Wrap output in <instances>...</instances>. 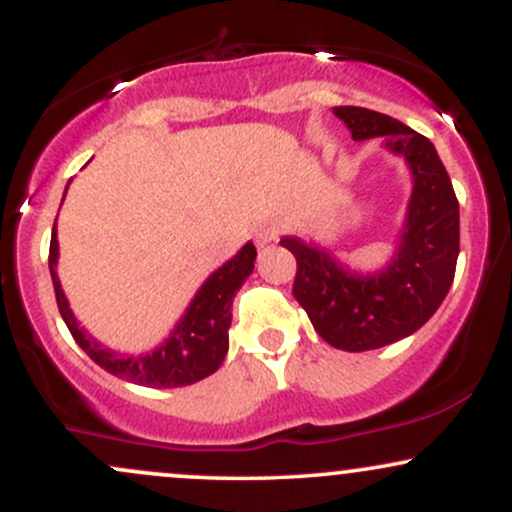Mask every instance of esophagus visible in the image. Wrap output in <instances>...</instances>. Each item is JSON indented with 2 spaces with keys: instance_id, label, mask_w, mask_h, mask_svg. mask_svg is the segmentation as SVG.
I'll return each instance as SVG.
<instances>
[{
  "instance_id": "esophagus-1",
  "label": "esophagus",
  "mask_w": 512,
  "mask_h": 512,
  "mask_svg": "<svg viewBox=\"0 0 512 512\" xmlns=\"http://www.w3.org/2000/svg\"><path fill=\"white\" fill-rule=\"evenodd\" d=\"M276 238V228L272 223H260V226L255 228V245L257 248H264V245H269L272 240Z\"/></svg>"
}]
</instances>
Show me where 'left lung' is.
Segmentation results:
<instances>
[{"label": "left lung", "instance_id": "obj_1", "mask_svg": "<svg viewBox=\"0 0 512 512\" xmlns=\"http://www.w3.org/2000/svg\"><path fill=\"white\" fill-rule=\"evenodd\" d=\"M356 142L383 137L411 173L399 245L380 272H351L330 250L284 236L298 264L293 296L315 332L342 351H370L414 334L448 296L460 255V204L448 170L424 134L395 117L356 105L332 110Z\"/></svg>", "mask_w": 512, "mask_h": 512}]
</instances>
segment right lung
Instances as JSON below:
<instances>
[{
    "instance_id": "add662e5",
    "label": "right lung",
    "mask_w": 512,
    "mask_h": 512,
    "mask_svg": "<svg viewBox=\"0 0 512 512\" xmlns=\"http://www.w3.org/2000/svg\"><path fill=\"white\" fill-rule=\"evenodd\" d=\"M67 195V192H64ZM64 202V197H62ZM57 231L52 228L50 240V276L55 286L57 308L64 325L69 327L76 344L86 351L93 363L103 370L127 380V383L144 387H185L199 383L207 375L216 373L228 354V327H231V305L240 286L255 269L257 250L252 243H245L226 264H221L214 274L195 293L192 303L187 305L185 315L168 334L166 342H161L154 351H146L139 356L117 354V351L103 346L93 339L84 327L79 325L67 296H64L60 276H57Z\"/></svg>"
}]
</instances>
